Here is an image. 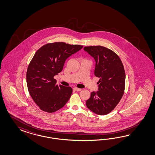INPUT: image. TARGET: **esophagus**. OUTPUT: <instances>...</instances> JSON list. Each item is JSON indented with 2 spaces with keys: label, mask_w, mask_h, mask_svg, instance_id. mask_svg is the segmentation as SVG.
Masks as SVG:
<instances>
[{
  "label": "esophagus",
  "mask_w": 155,
  "mask_h": 155,
  "mask_svg": "<svg viewBox=\"0 0 155 155\" xmlns=\"http://www.w3.org/2000/svg\"><path fill=\"white\" fill-rule=\"evenodd\" d=\"M73 90L75 91H80L81 90V89H79V88H77V87H74Z\"/></svg>",
  "instance_id": "34e87169"
}]
</instances>
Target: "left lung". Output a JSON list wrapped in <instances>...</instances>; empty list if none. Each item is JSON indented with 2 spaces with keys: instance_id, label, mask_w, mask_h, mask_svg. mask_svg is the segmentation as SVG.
I'll return each mask as SVG.
<instances>
[{
  "instance_id": "obj_1",
  "label": "left lung",
  "mask_w": 155,
  "mask_h": 155,
  "mask_svg": "<svg viewBox=\"0 0 155 155\" xmlns=\"http://www.w3.org/2000/svg\"><path fill=\"white\" fill-rule=\"evenodd\" d=\"M84 51L95 61L94 75L99 78L98 90L91 92L87 107L98 115L112 111L123 95L126 74L122 61L111 49L102 46L84 47Z\"/></svg>"
}]
</instances>
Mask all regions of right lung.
I'll list each match as a JSON object with an SVG mask.
<instances>
[{"label": "right lung", "mask_w": 155, "mask_h": 155, "mask_svg": "<svg viewBox=\"0 0 155 155\" xmlns=\"http://www.w3.org/2000/svg\"><path fill=\"white\" fill-rule=\"evenodd\" d=\"M82 48L53 42L43 45L35 53L27 71V84L31 97L42 111L54 113L70 98L71 87L57 84L54 76L62 71L66 60Z\"/></svg>", "instance_id": "obj_1"}]
</instances>
